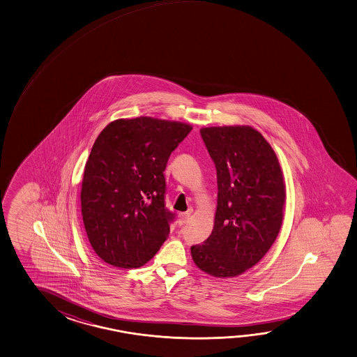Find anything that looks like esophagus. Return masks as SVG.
Segmentation results:
<instances>
[{"label": "esophagus", "mask_w": 357, "mask_h": 357, "mask_svg": "<svg viewBox=\"0 0 357 357\" xmlns=\"http://www.w3.org/2000/svg\"><path fill=\"white\" fill-rule=\"evenodd\" d=\"M178 224L180 225H186L188 224V220H190V214L188 213H181V214H178Z\"/></svg>", "instance_id": "34e87169"}]
</instances>
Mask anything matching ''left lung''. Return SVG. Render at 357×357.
<instances>
[{
    "label": "left lung",
    "mask_w": 357,
    "mask_h": 357,
    "mask_svg": "<svg viewBox=\"0 0 357 357\" xmlns=\"http://www.w3.org/2000/svg\"><path fill=\"white\" fill-rule=\"evenodd\" d=\"M216 167L214 229L191 247L195 264L215 278L236 277L255 266L278 236L285 183L278 157L250 126L200 130Z\"/></svg>",
    "instance_id": "8db88e82"
}]
</instances>
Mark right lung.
Instances as JSON below:
<instances>
[{
  "label": "right lung",
  "mask_w": 357,
  "mask_h": 357,
  "mask_svg": "<svg viewBox=\"0 0 357 357\" xmlns=\"http://www.w3.org/2000/svg\"><path fill=\"white\" fill-rule=\"evenodd\" d=\"M192 126L153 117L116 119L93 144L80 202L91 248L110 266H144L167 239L163 171Z\"/></svg>",
  "instance_id": "add662e5"
}]
</instances>
